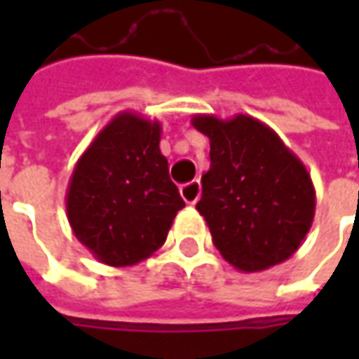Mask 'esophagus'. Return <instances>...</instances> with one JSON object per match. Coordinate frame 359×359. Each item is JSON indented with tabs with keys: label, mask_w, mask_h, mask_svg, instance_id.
I'll return each instance as SVG.
<instances>
[{
	"label": "esophagus",
	"mask_w": 359,
	"mask_h": 359,
	"mask_svg": "<svg viewBox=\"0 0 359 359\" xmlns=\"http://www.w3.org/2000/svg\"><path fill=\"white\" fill-rule=\"evenodd\" d=\"M180 194H182V198H184V201H186V203L194 205L196 201L200 200L201 184L198 182V180H194V182H187V184H184V186L180 187Z\"/></svg>",
	"instance_id": "obj_1"
}]
</instances>
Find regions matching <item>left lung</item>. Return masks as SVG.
Wrapping results in <instances>:
<instances>
[{
	"mask_svg": "<svg viewBox=\"0 0 359 359\" xmlns=\"http://www.w3.org/2000/svg\"><path fill=\"white\" fill-rule=\"evenodd\" d=\"M191 126L210 137L212 161L196 208L224 259L240 271H264L292 257L316 212L302 159L252 116L198 114Z\"/></svg>",
	"mask_w": 359,
	"mask_h": 359,
	"instance_id": "8db88e82",
	"label": "left lung"
}]
</instances>
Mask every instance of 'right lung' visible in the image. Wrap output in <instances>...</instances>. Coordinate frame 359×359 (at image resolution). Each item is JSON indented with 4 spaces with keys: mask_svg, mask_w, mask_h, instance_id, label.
Listing matches in <instances>:
<instances>
[{
    "mask_svg": "<svg viewBox=\"0 0 359 359\" xmlns=\"http://www.w3.org/2000/svg\"><path fill=\"white\" fill-rule=\"evenodd\" d=\"M159 140L158 119L121 111L95 135L69 177V226L107 266H135L158 252L186 205Z\"/></svg>",
    "mask_w": 359,
    "mask_h": 359,
    "instance_id": "add662e5",
    "label": "right lung"
}]
</instances>
